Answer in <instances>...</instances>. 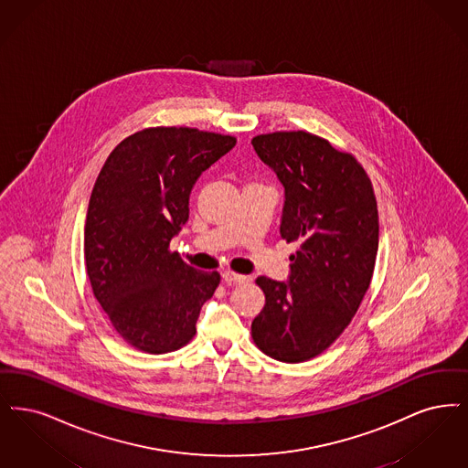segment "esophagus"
<instances>
[{"label":"esophagus","mask_w":468,"mask_h":468,"mask_svg":"<svg viewBox=\"0 0 468 468\" xmlns=\"http://www.w3.org/2000/svg\"><path fill=\"white\" fill-rule=\"evenodd\" d=\"M222 278H224V282L227 285H230V283H246V282H248L246 276H243V274H236V272H232V271H225L224 274H222Z\"/></svg>","instance_id":"1"}]
</instances>
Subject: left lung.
I'll return each mask as SVG.
<instances>
[{"mask_svg":"<svg viewBox=\"0 0 468 468\" xmlns=\"http://www.w3.org/2000/svg\"><path fill=\"white\" fill-rule=\"evenodd\" d=\"M285 188L280 234L301 248L286 282L257 278L264 309L251 337L267 356L297 364L324 353L366 295L379 243L378 204L366 169L305 131L251 140Z\"/></svg>","mask_w":468,"mask_h":468,"instance_id":"obj_1","label":"left lung"}]
</instances>
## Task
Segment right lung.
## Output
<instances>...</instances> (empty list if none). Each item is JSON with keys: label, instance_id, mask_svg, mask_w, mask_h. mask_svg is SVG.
<instances>
[{"label": "right lung", "instance_id": "1", "mask_svg": "<svg viewBox=\"0 0 468 468\" xmlns=\"http://www.w3.org/2000/svg\"><path fill=\"white\" fill-rule=\"evenodd\" d=\"M236 138L190 127H150L110 154L94 183L83 236L94 297L123 341L161 355L186 345L217 271L185 264L171 239L188 220L197 178Z\"/></svg>", "mask_w": 468, "mask_h": 468}]
</instances>
